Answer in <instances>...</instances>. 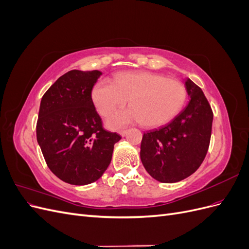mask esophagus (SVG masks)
Returning <instances> with one entry per match:
<instances>
[{"instance_id": "esophagus-1", "label": "esophagus", "mask_w": 249, "mask_h": 249, "mask_svg": "<svg viewBox=\"0 0 249 249\" xmlns=\"http://www.w3.org/2000/svg\"><path fill=\"white\" fill-rule=\"evenodd\" d=\"M126 133H127V131L126 130H123V131H119V134H120V136H123V137H124L125 135H126Z\"/></svg>"}]
</instances>
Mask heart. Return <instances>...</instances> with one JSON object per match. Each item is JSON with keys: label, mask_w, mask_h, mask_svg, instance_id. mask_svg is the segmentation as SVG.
I'll list each match as a JSON object with an SVG mask.
<instances>
[{"label": "heart", "mask_w": 249, "mask_h": 249, "mask_svg": "<svg viewBox=\"0 0 249 249\" xmlns=\"http://www.w3.org/2000/svg\"><path fill=\"white\" fill-rule=\"evenodd\" d=\"M187 97L182 82L153 71H124L112 81L101 80L93 86L91 99L102 116L107 117L129 103L107 122L111 129L134 123L156 127L171 122L184 107Z\"/></svg>", "instance_id": "1"}]
</instances>
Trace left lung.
<instances>
[{"instance_id":"left-lung-1","label":"left lung","mask_w":249,"mask_h":249,"mask_svg":"<svg viewBox=\"0 0 249 249\" xmlns=\"http://www.w3.org/2000/svg\"><path fill=\"white\" fill-rule=\"evenodd\" d=\"M190 100L169 124L143 134L140 158L150 177L177 183L190 177L205 160L212 132L213 111L202 90L185 82Z\"/></svg>"}]
</instances>
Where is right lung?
<instances>
[{"label":"right lung","instance_id":"add662e5","mask_svg":"<svg viewBox=\"0 0 249 249\" xmlns=\"http://www.w3.org/2000/svg\"><path fill=\"white\" fill-rule=\"evenodd\" d=\"M100 71L64 73L43 94L36 124L37 142L48 167L71 185L99 179L122 137L103 127L91 99Z\"/></svg>","mask_w":249,"mask_h":249}]
</instances>
